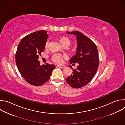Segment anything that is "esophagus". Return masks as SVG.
I'll return each instance as SVG.
<instances>
[{
	"mask_svg": "<svg viewBox=\"0 0 125 125\" xmlns=\"http://www.w3.org/2000/svg\"><path fill=\"white\" fill-rule=\"evenodd\" d=\"M57 67H59V68H64L66 67V66L65 65H57Z\"/></svg>",
	"mask_w": 125,
	"mask_h": 125,
	"instance_id": "1",
	"label": "esophagus"
}]
</instances>
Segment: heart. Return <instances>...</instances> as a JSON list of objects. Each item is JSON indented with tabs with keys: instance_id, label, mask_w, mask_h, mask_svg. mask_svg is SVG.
I'll return each instance as SVG.
<instances>
[{
	"instance_id": "b5f03b06",
	"label": "heart",
	"mask_w": 125,
	"mask_h": 125,
	"mask_svg": "<svg viewBox=\"0 0 125 125\" xmlns=\"http://www.w3.org/2000/svg\"><path fill=\"white\" fill-rule=\"evenodd\" d=\"M58 41H59L60 44L62 46H68L70 45V42H71L70 40L68 37H65V36L60 37L58 39ZM48 44V41H47L45 44V48H46L47 47ZM64 58V56L63 55H62L59 54H54L52 56V59L54 62L57 63H59L61 62L62 60Z\"/></svg>"
}]
</instances>
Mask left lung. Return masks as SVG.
<instances>
[{
    "label": "left lung",
    "mask_w": 125,
    "mask_h": 125,
    "mask_svg": "<svg viewBox=\"0 0 125 125\" xmlns=\"http://www.w3.org/2000/svg\"><path fill=\"white\" fill-rule=\"evenodd\" d=\"M68 33L75 35L77 40L76 54L70 60L71 64H79L77 69L72 68V74L66 78L67 83L73 88L83 87L90 82L97 70L99 65L98 50L94 43L82 32L76 31Z\"/></svg>",
    "instance_id": "left-lung-1"
}]
</instances>
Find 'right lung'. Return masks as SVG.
<instances>
[{"label": "right lung", "instance_id": "add662e5", "mask_svg": "<svg viewBox=\"0 0 125 125\" xmlns=\"http://www.w3.org/2000/svg\"><path fill=\"white\" fill-rule=\"evenodd\" d=\"M48 35L46 31L30 33L20 41L16 53V63L20 73L30 84L40 86L50 79L54 65H40L38 59L44 51Z\"/></svg>", "mask_w": 125, "mask_h": 125}]
</instances>
